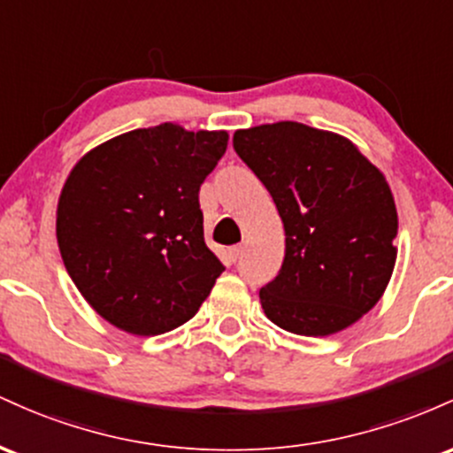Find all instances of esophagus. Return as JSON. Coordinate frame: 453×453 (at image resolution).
<instances>
[{
	"mask_svg": "<svg viewBox=\"0 0 453 453\" xmlns=\"http://www.w3.org/2000/svg\"><path fill=\"white\" fill-rule=\"evenodd\" d=\"M242 252H243L242 246H231V248H228V261L237 263V258L242 257Z\"/></svg>",
	"mask_w": 453,
	"mask_h": 453,
	"instance_id": "1",
	"label": "esophagus"
}]
</instances>
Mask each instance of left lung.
<instances>
[{"label": "left lung", "mask_w": 453, "mask_h": 453, "mask_svg": "<svg viewBox=\"0 0 453 453\" xmlns=\"http://www.w3.org/2000/svg\"><path fill=\"white\" fill-rule=\"evenodd\" d=\"M233 147L287 235L280 272L258 293L269 321L329 336L362 319L395 263L398 213L383 173L344 136L297 121L237 130Z\"/></svg>", "instance_id": "8db88e82"}]
</instances>
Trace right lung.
<instances>
[{"instance_id":"right-lung-1","label":"right lung","mask_w":453,"mask_h":453,"mask_svg":"<svg viewBox=\"0 0 453 453\" xmlns=\"http://www.w3.org/2000/svg\"><path fill=\"white\" fill-rule=\"evenodd\" d=\"M228 134L160 124L85 154L59 196L58 243L89 306L124 332L190 321L225 272L203 237L199 190Z\"/></svg>"}]
</instances>
